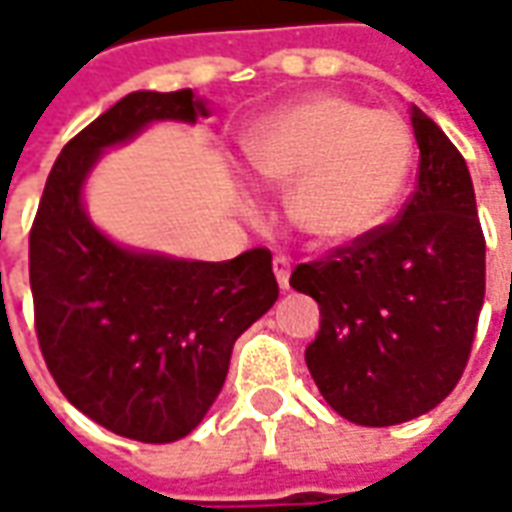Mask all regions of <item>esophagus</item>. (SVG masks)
Here are the masks:
<instances>
[{
	"instance_id": "34e87169",
	"label": "esophagus",
	"mask_w": 512,
	"mask_h": 512,
	"mask_svg": "<svg viewBox=\"0 0 512 512\" xmlns=\"http://www.w3.org/2000/svg\"><path fill=\"white\" fill-rule=\"evenodd\" d=\"M274 274H277V283L280 288H288V274H291V263H288V257L277 255L274 257Z\"/></svg>"
}]
</instances>
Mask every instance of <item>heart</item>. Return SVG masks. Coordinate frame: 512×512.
<instances>
[{
  "mask_svg": "<svg viewBox=\"0 0 512 512\" xmlns=\"http://www.w3.org/2000/svg\"><path fill=\"white\" fill-rule=\"evenodd\" d=\"M260 179L291 187V221L319 243H344L381 227L401 201L415 139L392 111L316 95L271 114L246 145Z\"/></svg>",
  "mask_w": 512,
  "mask_h": 512,
  "instance_id": "b5f03b06",
  "label": "heart"
}]
</instances>
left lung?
<instances>
[{"instance_id": "left-lung-1", "label": "left lung", "mask_w": 512, "mask_h": 512, "mask_svg": "<svg viewBox=\"0 0 512 512\" xmlns=\"http://www.w3.org/2000/svg\"><path fill=\"white\" fill-rule=\"evenodd\" d=\"M417 184L395 221L297 263L291 288L319 302L305 364L358 426L426 415L457 387L485 300V235L471 173L443 128L412 106Z\"/></svg>"}]
</instances>
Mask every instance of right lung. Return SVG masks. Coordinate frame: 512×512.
Segmentation results:
<instances>
[{"label":"right lung","instance_id":"right-lung-1","mask_svg":"<svg viewBox=\"0 0 512 512\" xmlns=\"http://www.w3.org/2000/svg\"><path fill=\"white\" fill-rule=\"evenodd\" d=\"M190 89L131 92L69 139L30 229V291L47 370L75 409L139 443L196 429L224 387L232 344L280 288L271 252L201 263L128 252L86 218L81 184L103 148L154 120L196 123Z\"/></svg>","mask_w":512,"mask_h":512}]
</instances>
